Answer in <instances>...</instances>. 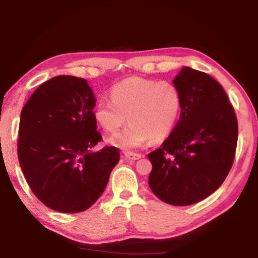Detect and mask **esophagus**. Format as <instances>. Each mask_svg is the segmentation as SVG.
Here are the masks:
<instances>
[{"mask_svg":"<svg viewBox=\"0 0 258 258\" xmlns=\"http://www.w3.org/2000/svg\"><path fill=\"white\" fill-rule=\"evenodd\" d=\"M124 155H125L126 158L130 159V160H137V159H140L142 157L140 154H135V152H131V151H125Z\"/></svg>","mask_w":258,"mask_h":258,"instance_id":"obj_1","label":"esophagus"}]
</instances>
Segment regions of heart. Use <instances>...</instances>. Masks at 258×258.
<instances>
[{
	"label": "heart",
	"instance_id": "heart-1",
	"mask_svg": "<svg viewBox=\"0 0 258 258\" xmlns=\"http://www.w3.org/2000/svg\"><path fill=\"white\" fill-rule=\"evenodd\" d=\"M111 100L101 99L94 107L97 123L108 133H116L126 123L130 126L110 139L112 145L134 149L151 140L163 141L178 119L182 97L171 82L128 77L110 91Z\"/></svg>",
	"mask_w": 258,
	"mask_h": 258
}]
</instances>
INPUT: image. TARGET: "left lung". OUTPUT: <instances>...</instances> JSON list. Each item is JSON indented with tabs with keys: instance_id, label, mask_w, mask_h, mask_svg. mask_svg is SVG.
Segmentation results:
<instances>
[{
	"instance_id": "1",
	"label": "left lung",
	"mask_w": 258,
	"mask_h": 258,
	"mask_svg": "<svg viewBox=\"0 0 258 258\" xmlns=\"http://www.w3.org/2000/svg\"><path fill=\"white\" fill-rule=\"evenodd\" d=\"M182 97L180 119L152 164L151 191L161 202L187 206L221 186L233 165L238 120L223 87L212 76L189 67L173 81Z\"/></svg>"
}]
</instances>
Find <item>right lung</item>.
I'll use <instances>...</instances> for the list:
<instances>
[{
  "instance_id": "obj_1",
  "label": "right lung",
  "mask_w": 258,
  "mask_h": 258,
  "mask_svg": "<svg viewBox=\"0 0 258 258\" xmlns=\"http://www.w3.org/2000/svg\"><path fill=\"white\" fill-rule=\"evenodd\" d=\"M94 106L86 80L62 75L43 83L21 110L20 167L33 194L56 212L90 208L119 161L116 147L91 151L102 140Z\"/></svg>"
}]
</instances>
